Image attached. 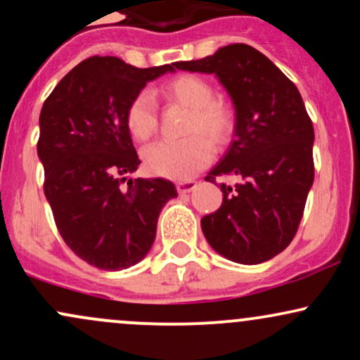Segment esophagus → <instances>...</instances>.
Returning <instances> with one entry per match:
<instances>
[{"instance_id":"esophagus-1","label":"esophagus","mask_w":360,"mask_h":360,"mask_svg":"<svg viewBox=\"0 0 360 360\" xmlns=\"http://www.w3.org/2000/svg\"><path fill=\"white\" fill-rule=\"evenodd\" d=\"M196 186H198L196 181H179V183L176 184V188L181 194H186V193H191Z\"/></svg>"}]
</instances>
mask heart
<instances>
[{
	"label": "heart",
	"instance_id": "obj_1",
	"mask_svg": "<svg viewBox=\"0 0 360 360\" xmlns=\"http://www.w3.org/2000/svg\"><path fill=\"white\" fill-rule=\"evenodd\" d=\"M169 103L189 110L183 140H162L143 148V166L150 174L167 179L188 181L212 160L213 147L229 140L233 115L225 101L213 98L210 82L194 74L172 77L160 89ZM128 131L139 142H146L157 130V106L148 91L131 98L125 113Z\"/></svg>",
	"mask_w": 360,
	"mask_h": 360
}]
</instances>
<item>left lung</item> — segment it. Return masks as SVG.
Here are the masks:
<instances>
[{
    "instance_id": "left-lung-1",
    "label": "left lung",
    "mask_w": 360,
    "mask_h": 360,
    "mask_svg": "<svg viewBox=\"0 0 360 360\" xmlns=\"http://www.w3.org/2000/svg\"><path fill=\"white\" fill-rule=\"evenodd\" d=\"M174 65L214 74L235 108V137L205 179L235 174L242 183L235 189L220 184L221 206L201 218V230L223 257L249 266L266 262L296 235L315 177V131L300 91L247 44Z\"/></svg>"
}]
</instances>
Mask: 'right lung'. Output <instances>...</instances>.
I'll use <instances>...</instances> for the list:
<instances>
[{
    "instance_id": "add662e5",
    "label": "right lung",
    "mask_w": 360,
    "mask_h": 360,
    "mask_svg": "<svg viewBox=\"0 0 360 360\" xmlns=\"http://www.w3.org/2000/svg\"><path fill=\"white\" fill-rule=\"evenodd\" d=\"M172 65L139 69L118 57H89L62 77L40 111L45 198L69 249L98 269H128L146 257L160 210L177 196L162 177L122 186L140 164L128 105L148 81L174 72Z\"/></svg>"
}]
</instances>
